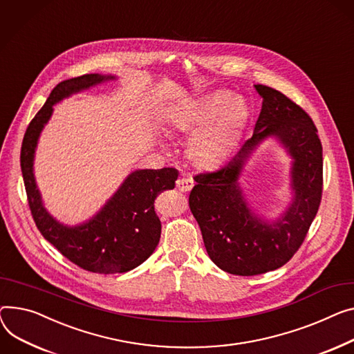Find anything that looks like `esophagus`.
<instances>
[{
    "instance_id": "1",
    "label": "esophagus",
    "mask_w": 354,
    "mask_h": 354,
    "mask_svg": "<svg viewBox=\"0 0 354 354\" xmlns=\"http://www.w3.org/2000/svg\"><path fill=\"white\" fill-rule=\"evenodd\" d=\"M176 187L179 191H182V192H187V191H191L192 187H194V179L191 178V176H182V178H179L178 180H176Z\"/></svg>"
}]
</instances>
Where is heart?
<instances>
[{
    "label": "heart",
    "mask_w": 354,
    "mask_h": 354,
    "mask_svg": "<svg viewBox=\"0 0 354 354\" xmlns=\"http://www.w3.org/2000/svg\"><path fill=\"white\" fill-rule=\"evenodd\" d=\"M229 104L227 95L215 92L201 100L179 101L168 116V125L182 133H192L204 127L189 144V156L199 168H216L239 142L248 113L236 106L223 111Z\"/></svg>",
    "instance_id": "1"
}]
</instances>
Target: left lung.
I'll use <instances>...</instances> for the list:
<instances>
[{"label":"left lung","mask_w":354,"mask_h":354,"mask_svg":"<svg viewBox=\"0 0 354 354\" xmlns=\"http://www.w3.org/2000/svg\"><path fill=\"white\" fill-rule=\"evenodd\" d=\"M254 88L263 102L252 138L226 167L196 175L189 195L212 262L239 276L276 270L290 261L317 214L323 186V151L312 118L281 92L266 85ZM268 137L292 158V201L273 221L254 214L239 182L244 165Z\"/></svg>","instance_id":"8db88e82"}]
</instances>
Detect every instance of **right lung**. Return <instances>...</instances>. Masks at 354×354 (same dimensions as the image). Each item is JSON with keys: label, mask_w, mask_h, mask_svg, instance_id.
<instances>
[{"label": "right lung", "mask_w": 354, "mask_h": 354, "mask_svg": "<svg viewBox=\"0 0 354 354\" xmlns=\"http://www.w3.org/2000/svg\"><path fill=\"white\" fill-rule=\"evenodd\" d=\"M113 75L86 74L59 82L30 122L21 147V171L32 218L42 236L71 262L93 273H125L147 259L160 239V221L155 214L156 196L174 189L175 168L136 169L91 219L68 226L45 209L34 176L39 135L48 124L54 105L81 91L113 81Z\"/></svg>", "instance_id": "obj_1"}]
</instances>
